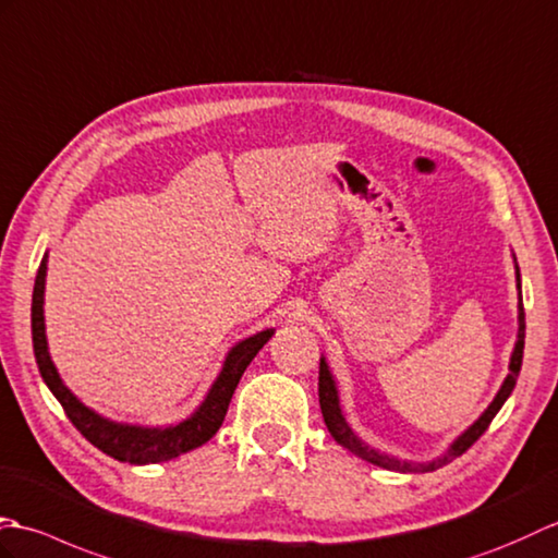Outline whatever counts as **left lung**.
<instances>
[{
	"instance_id": "left-lung-1",
	"label": "left lung",
	"mask_w": 558,
	"mask_h": 558,
	"mask_svg": "<svg viewBox=\"0 0 558 558\" xmlns=\"http://www.w3.org/2000/svg\"><path fill=\"white\" fill-rule=\"evenodd\" d=\"M515 259V257H513ZM515 289H518V339L513 345L511 353V363H509V375H506L501 389L494 396V401L487 405V411L482 413L473 425H470L461 437H456L451 447L447 449V453L437 456L435 461H425V463H415V461H401V458H393L389 453H381L377 449L369 447L361 437L355 435L351 429V425L345 423V417L341 413V403H339V389L337 381L331 377V369L327 365L325 357H319V408H322V417H325V425L331 432V437L337 439L343 449H349L351 453H355L357 458H363L367 463H375L379 468L387 470H399V473H429V470H437L441 465H447L449 461H453L456 456L465 453L473 444L485 435V429L489 427V423L501 411V405L509 399L518 373H521L523 365V349H525V311H523V295H521V269L515 265Z\"/></svg>"
}]
</instances>
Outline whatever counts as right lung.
Masks as SVG:
<instances>
[{
  "mask_svg": "<svg viewBox=\"0 0 558 558\" xmlns=\"http://www.w3.org/2000/svg\"><path fill=\"white\" fill-rule=\"evenodd\" d=\"M45 277H47V253L37 269L35 289H33V307H31V327H33V351L37 367L49 391L64 408V413L81 435L88 439L93 447L102 453L117 458L121 463L131 465H147V463H162L171 461L185 451H193L203 447L205 441L217 435V429L225 423L227 408L231 403V396L239 387V379L243 377L245 367L251 365L257 351L271 339L275 329H263L239 341L227 353L225 365H221L217 379L209 387L203 403L195 411L181 420L177 425L167 427H145V425H129V423H114V420L102 417L95 413L93 408L78 401L64 379L59 377L57 367L52 363V355L47 349V333H45Z\"/></svg>",
  "mask_w": 558,
  "mask_h": 558,
  "instance_id": "obj_1",
  "label": "right lung"
}]
</instances>
